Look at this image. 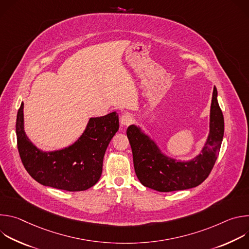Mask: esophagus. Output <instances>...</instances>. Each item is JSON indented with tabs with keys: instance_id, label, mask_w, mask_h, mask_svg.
<instances>
[{
	"instance_id": "esophagus-1",
	"label": "esophagus",
	"mask_w": 249,
	"mask_h": 249,
	"mask_svg": "<svg viewBox=\"0 0 249 249\" xmlns=\"http://www.w3.org/2000/svg\"><path fill=\"white\" fill-rule=\"evenodd\" d=\"M133 122V116L130 113H125L120 118V123L122 126H128Z\"/></svg>"
}]
</instances>
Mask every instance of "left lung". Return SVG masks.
<instances>
[{
    "instance_id": "1",
    "label": "left lung",
    "mask_w": 249,
    "mask_h": 249,
    "mask_svg": "<svg viewBox=\"0 0 249 249\" xmlns=\"http://www.w3.org/2000/svg\"><path fill=\"white\" fill-rule=\"evenodd\" d=\"M225 123L214 87L210 108L209 134L201 153L189 160L166 156L157 142L140 126L127 129L135 172L140 182L159 192L184 190L198 186L210 174L219 156Z\"/></svg>"
}]
</instances>
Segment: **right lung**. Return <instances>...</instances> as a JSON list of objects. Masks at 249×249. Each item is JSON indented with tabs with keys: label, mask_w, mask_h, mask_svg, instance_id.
<instances>
[{
	"label": "right lung",
	"mask_w": 249,
	"mask_h": 249,
	"mask_svg": "<svg viewBox=\"0 0 249 249\" xmlns=\"http://www.w3.org/2000/svg\"><path fill=\"white\" fill-rule=\"evenodd\" d=\"M119 129L118 114L89 118L73 144L55 151H42L24 131L23 102L17 115L16 133L21 161L38 183L66 191H84L100 178L104 154Z\"/></svg>",
	"instance_id": "add662e5"
}]
</instances>
